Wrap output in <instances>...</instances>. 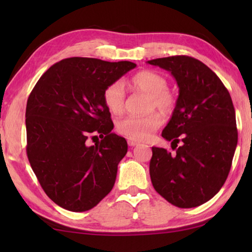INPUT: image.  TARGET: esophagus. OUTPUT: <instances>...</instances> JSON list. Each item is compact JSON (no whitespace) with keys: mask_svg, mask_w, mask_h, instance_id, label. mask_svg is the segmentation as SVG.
I'll list each match as a JSON object with an SVG mask.
<instances>
[{"mask_svg":"<svg viewBox=\"0 0 252 252\" xmlns=\"http://www.w3.org/2000/svg\"><path fill=\"white\" fill-rule=\"evenodd\" d=\"M127 144H129L130 147H135V146H138L139 142L134 141V140H127Z\"/></svg>","mask_w":252,"mask_h":252,"instance_id":"1","label":"esophagus"}]
</instances>
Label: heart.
<instances>
[{"label": "heart", "mask_w": 252, "mask_h": 252, "mask_svg": "<svg viewBox=\"0 0 252 252\" xmlns=\"http://www.w3.org/2000/svg\"><path fill=\"white\" fill-rule=\"evenodd\" d=\"M133 91L149 94L148 110L158 109L164 114H170L177 103L176 95L168 89V81L155 71H141L127 81ZM103 102L112 114H121L126 109V91L122 82L117 81L109 84L103 91ZM162 125L159 113L152 112L147 116H129L118 122V131L130 140L143 141Z\"/></svg>", "instance_id": "heart-1"}]
</instances>
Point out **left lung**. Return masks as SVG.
Listing matches in <instances>:
<instances>
[{
	"label": "left lung",
	"instance_id": "obj_1",
	"mask_svg": "<svg viewBox=\"0 0 252 252\" xmlns=\"http://www.w3.org/2000/svg\"><path fill=\"white\" fill-rule=\"evenodd\" d=\"M148 63L171 72L179 87L176 108L162 131L176 153L152 148V186L173 206L198 207L219 192L231 169L238 142L231 96L197 59L174 55Z\"/></svg>",
	"mask_w": 252,
	"mask_h": 252
}]
</instances>
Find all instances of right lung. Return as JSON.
Wrapping results in <instances>:
<instances>
[{
	"label": "right lung",
	"instance_id": "obj_1",
	"mask_svg": "<svg viewBox=\"0 0 252 252\" xmlns=\"http://www.w3.org/2000/svg\"><path fill=\"white\" fill-rule=\"evenodd\" d=\"M135 66L129 61L64 59L46 70L30 93L27 155L42 189L58 206L90 210L112 190L127 143L111 132L103 91ZM95 137L101 140L90 146Z\"/></svg>",
	"mask_w": 252,
	"mask_h": 252
}]
</instances>
